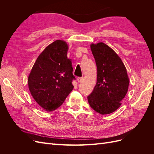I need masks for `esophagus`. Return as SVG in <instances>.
I'll use <instances>...</instances> for the list:
<instances>
[{
	"label": "esophagus",
	"instance_id": "34e87169",
	"mask_svg": "<svg viewBox=\"0 0 154 154\" xmlns=\"http://www.w3.org/2000/svg\"><path fill=\"white\" fill-rule=\"evenodd\" d=\"M83 77H78L77 78V81L78 82H82L83 81Z\"/></svg>",
	"mask_w": 154,
	"mask_h": 154
}]
</instances>
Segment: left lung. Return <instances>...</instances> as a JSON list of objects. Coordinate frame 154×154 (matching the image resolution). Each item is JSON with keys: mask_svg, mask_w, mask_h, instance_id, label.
I'll use <instances>...</instances> for the list:
<instances>
[{"mask_svg": "<svg viewBox=\"0 0 154 154\" xmlns=\"http://www.w3.org/2000/svg\"><path fill=\"white\" fill-rule=\"evenodd\" d=\"M91 49L97 66V82L87 97L91 108L100 114L114 112L122 105L127 94L129 78L122 59L103 42L91 44Z\"/></svg>", "mask_w": 154, "mask_h": 154, "instance_id": "obj_1", "label": "left lung"}]
</instances>
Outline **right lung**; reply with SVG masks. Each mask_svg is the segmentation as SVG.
<instances>
[{
  "instance_id": "right-lung-1",
  "label": "right lung",
  "mask_w": 154,
  "mask_h": 154,
  "mask_svg": "<svg viewBox=\"0 0 154 154\" xmlns=\"http://www.w3.org/2000/svg\"><path fill=\"white\" fill-rule=\"evenodd\" d=\"M68 49L63 40L51 43L37 58L29 74L31 94L45 111L58 109L74 88L72 81L75 77L71 60L67 58Z\"/></svg>"
}]
</instances>
